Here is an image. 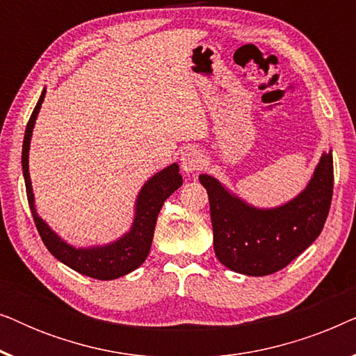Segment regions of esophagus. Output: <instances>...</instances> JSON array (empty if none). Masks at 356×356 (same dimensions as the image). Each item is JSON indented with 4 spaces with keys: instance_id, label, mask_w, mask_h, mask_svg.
<instances>
[{
    "instance_id": "34e87169",
    "label": "esophagus",
    "mask_w": 356,
    "mask_h": 356,
    "mask_svg": "<svg viewBox=\"0 0 356 356\" xmlns=\"http://www.w3.org/2000/svg\"><path fill=\"white\" fill-rule=\"evenodd\" d=\"M181 168L184 173H194L201 168L202 165V154L196 147H188L181 154Z\"/></svg>"
}]
</instances>
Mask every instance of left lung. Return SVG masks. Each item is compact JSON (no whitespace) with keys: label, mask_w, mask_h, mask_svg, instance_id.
Wrapping results in <instances>:
<instances>
[{"label":"left lung","mask_w":356,"mask_h":356,"mask_svg":"<svg viewBox=\"0 0 356 356\" xmlns=\"http://www.w3.org/2000/svg\"><path fill=\"white\" fill-rule=\"evenodd\" d=\"M199 181L209 194L217 259L240 274L269 275L289 266L323 232L334 191L332 152L321 157L298 197L272 211L241 202L207 175Z\"/></svg>","instance_id":"left-lung-1"}]
</instances>
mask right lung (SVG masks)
Segmentation results:
<instances>
[{
	"label": "right lung",
	"mask_w": 356,
	"mask_h": 356,
	"mask_svg": "<svg viewBox=\"0 0 356 356\" xmlns=\"http://www.w3.org/2000/svg\"><path fill=\"white\" fill-rule=\"evenodd\" d=\"M45 92L47 90L42 92L40 99H38L35 108H33L31 118H29L22 145V172L24 179H26L27 201L29 206H31V212L33 222H35L38 235H40L42 241L45 243L47 250L58 261H61L63 264L71 267V269L79 272V274H84L97 280L118 279V277L126 275L134 269H138L145 261V257L149 256L160 209H162L163 202L167 201V197L172 196V193L177 191L183 184L181 175L178 173L179 168L177 163L170 165L168 168L162 170V172L155 175L154 178H150L144 184L143 191H140L138 197V204H136L134 225L128 235H124L121 240L113 243V245L104 248H92V250H76V248L66 245L37 216L35 207H33L31 177H29V147H31V136L37 113L40 110L43 99H45Z\"/></svg>",
	"instance_id": "add662e5"
}]
</instances>
